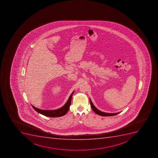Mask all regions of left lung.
I'll return each instance as SVG.
<instances>
[{"mask_svg":"<svg viewBox=\"0 0 158 158\" xmlns=\"http://www.w3.org/2000/svg\"><path fill=\"white\" fill-rule=\"evenodd\" d=\"M90 101V104H91V106L92 107V109L95 112L96 114H98L99 115L102 116H111L116 115L117 114H118L120 113V112L115 113H108L103 112L102 111H100L98 110L97 108H96L93 104L92 103V101L91 99H89Z\"/></svg>","mask_w":158,"mask_h":158,"instance_id":"left-lung-1","label":"left lung"}]
</instances>
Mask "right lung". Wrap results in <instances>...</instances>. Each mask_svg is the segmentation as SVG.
Here are the masks:
<instances>
[{
	"label": "right lung",
	"instance_id": "add662e5",
	"mask_svg": "<svg viewBox=\"0 0 158 158\" xmlns=\"http://www.w3.org/2000/svg\"><path fill=\"white\" fill-rule=\"evenodd\" d=\"M73 93L74 92H73L72 94L70 95V97L69 98V100H67L65 104L63 107H62L61 108L58 109L53 110H41L40 109L36 108L34 106H32V107L35 111H37V112L42 114L43 115L46 116L50 117H57L62 116L65 115L69 111L70 104H71L72 96H73Z\"/></svg>",
	"mask_w": 158,
	"mask_h": 158
}]
</instances>
